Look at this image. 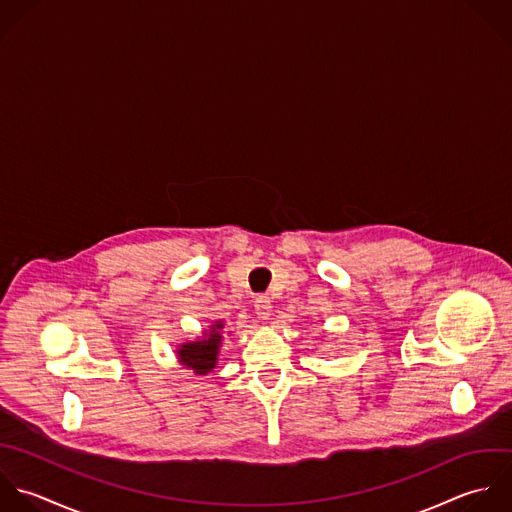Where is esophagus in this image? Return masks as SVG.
<instances>
[{
    "label": "esophagus",
    "instance_id": "esophagus-1",
    "mask_svg": "<svg viewBox=\"0 0 512 512\" xmlns=\"http://www.w3.org/2000/svg\"><path fill=\"white\" fill-rule=\"evenodd\" d=\"M253 307H255V313H257V317H259V319L267 321V319L271 317L273 305H271L269 297H265V295H259V297L253 301Z\"/></svg>",
    "mask_w": 512,
    "mask_h": 512
}]
</instances>
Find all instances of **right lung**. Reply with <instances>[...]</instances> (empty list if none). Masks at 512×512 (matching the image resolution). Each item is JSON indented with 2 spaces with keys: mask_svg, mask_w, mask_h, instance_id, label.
Masks as SVG:
<instances>
[{
  "mask_svg": "<svg viewBox=\"0 0 512 512\" xmlns=\"http://www.w3.org/2000/svg\"><path fill=\"white\" fill-rule=\"evenodd\" d=\"M225 339V321L217 319L207 329L201 331V337L177 345L175 355L183 369L193 371L197 377L211 373L219 363L221 345Z\"/></svg>",
  "mask_w": 512,
  "mask_h": 512,
  "instance_id": "obj_1",
  "label": "right lung"
}]
</instances>
